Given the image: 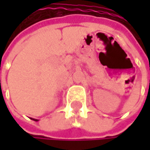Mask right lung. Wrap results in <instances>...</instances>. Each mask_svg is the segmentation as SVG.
Segmentation results:
<instances>
[{
	"instance_id": "obj_1",
	"label": "right lung",
	"mask_w": 150,
	"mask_h": 150,
	"mask_svg": "<svg viewBox=\"0 0 150 150\" xmlns=\"http://www.w3.org/2000/svg\"><path fill=\"white\" fill-rule=\"evenodd\" d=\"M32 120H34V121H35V122H37V121H39V120H37V119H34V118H31Z\"/></svg>"
}]
</instances>
